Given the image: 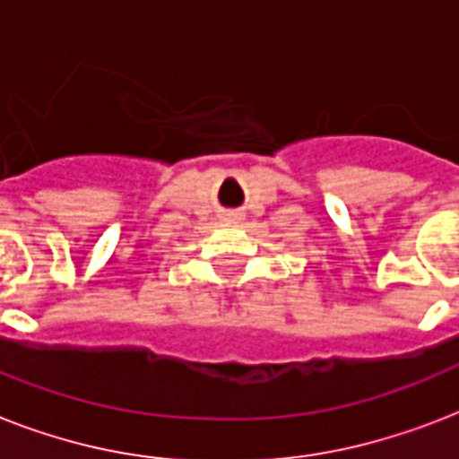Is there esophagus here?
<instances>
[{
  "instance_id": "1",
  "label": "esophagus",
  "mask_w": 459,
  "mask_h": 459,
  "mask_svg": "<svg viewBox=\"0 0 459 459\" xmlns=\"http://www.w3.org/2000/svg\"><path fill=\"white\" fill-rule=\"evenodd\" d=\"M240 219H243V216L238 214V212H226V214H223V221H229V223H236L240 221Z\"/></svg>"
}]
</instances>
